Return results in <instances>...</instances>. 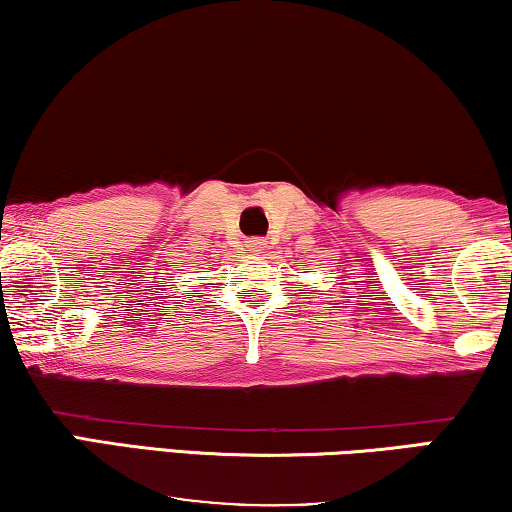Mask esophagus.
<instances>
[{"label": "esophagus", "mask_w": 512, "mask_h": 512, "mask_svg": "<svg viewBox=\"0 0 512 512\" xmlns=\"http://www.w3.org/2000/svg\"><path fill=\"white\" fill-rule=\"evenodd\" d=\"M265 247H268V244H265V240H261V237H251V240L247 242V249L251 251V254H263Z\"/></svg>", "instance_id": "34e87169"}]
</instances>
